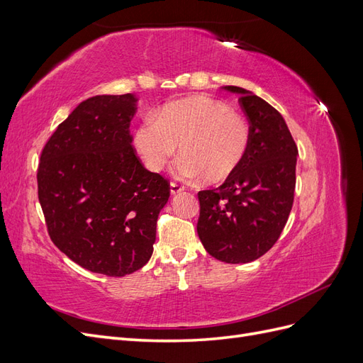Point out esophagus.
Wrapping results in <instances>:
<instances>
[{
	"mask_svg": "<svg viewBox=\"0 0 363 363\" xmlns=\"http://www.w3.org/2000/svg\"><path fill=\"white\" fill-rule=\"evenodd\" d=\"M169 188H171V194L172 195H177V194H182L183 191H184V188H183V186L182 184H179V183H171L169 184Z\"/></svg>",
	"mask_w": 363,
	"mask_h": 363,
	"instance_id": "obj_1",
	"label": "esophagus"
}]
</instances>
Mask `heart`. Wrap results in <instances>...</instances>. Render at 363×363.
I'll use <instances>...</instances> for the list:
<instances>
[{"label": "heart", "mask_w": 363, "mask_h": 363, "mask_svg": "<svg viewBox=\"0 0 363 363\" xmlns=\"http://www.w3.org/2000/svg\"><path fill=\"white\" fill-rule=\"evenodd\" d=\"M247 119L225 103L196 95L164 104L147 115L133 133V145L145 167L162 171L179 150L177 169L186 179L223 183L239 169L250 148Z\"/></svg>", "instance_id": "obj_1"}]
</instances>
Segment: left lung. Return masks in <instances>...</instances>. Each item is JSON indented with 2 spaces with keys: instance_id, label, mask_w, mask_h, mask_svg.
I'll use <instances>...</instances> for the list:
<instances>
[{
  "instance_id": "obj_1",
  "label": "left lung",
  "mask_w": 363,
  "mask_h": 363,
  "mask_svg": "<svg viewBox=\"0 0 363 363\" xmlns=\"http://www.w3.org/2000/svg\"><path fill=\"white\" fill-rule=\"evenodd\" d=\"M250 123V148L239 169L219 188L200 191L196 224L208 255L225 263H248L277 242L291 213L296 150L283 116L260 96L238 86Z\"/></svg>"
}]
</instances>
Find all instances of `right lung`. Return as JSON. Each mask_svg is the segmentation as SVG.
Listing matches in <instances>:
<instances>
[{"mask_svg":"<svg viewBox=\"0 0 363 363\" xmlns=\"http://www.w3.org/2000/svg\"><path fill=\"white\" fill-rule=\"evenodd\" d=\"M138 98L95 95L77 106L40 155L38 194L50 238L87 271L124 277L152 255L169 183L144 168L130 135Z\"/></svg>","mask_w":363,"mask_h":363,"instance_id":"1","label":"right lung"}]
</instances>
